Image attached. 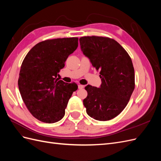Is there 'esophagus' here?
Listing matches in <instances>:
<instances>
[{"instance_id": "34e87169", "label": "esophagus", "mask_w": 161, "mask_h": 161, "mask_svg": "<svg viewBox=\"0 0 161 161\" xmlns=\"http://www.w3.org/2000/svg\"><path fill=\"white\" fill-rule=\"evenodd\" d=\"M78 87H79V89H82L84 88L85 86L84 85H78Z\"/></svg>"}]
</instances>
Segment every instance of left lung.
<instances>
[{"label": "left lung", "instance_id": "8db88e82", "mask_svg": "<svg viewBox=\"0 0 161 161\" xmlns=\"http://www.w3.org/2000/svg\"><path fill=\"white\" fill-rule=\"evenodd\" d=\"M81 50L97 71L99 88L85 86L83 100L87 114L96 120L108 121L118 116L127 105L135 88L134 69L128 52L114 39L85 36L79 39Z\"/></svg>", "mask_w": 161, "mask_h": 161}]
</instances>
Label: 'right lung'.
<instances>
[{"instance_id": "add662e5", "label": "right lung", "mask_w": 161, "mask_h": 161, "mask_svg": "<svg viewBox=\"0 0 161 161\" xmlns=\"http://www.w3.org/2000/svg\"><path fill=\"white\" fill-rule=\"evenodd\" d=\"M78 37L41 42L24 58L19 72V89L31 115L42 122L62 119L72 92L78 86L56 79L69 56L78 47Z\"/></svg>"}]
</instances>
